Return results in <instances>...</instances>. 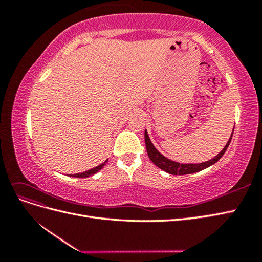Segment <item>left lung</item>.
Returning a JSON list of instances; mask_svg holds the SVG:
<instances>
[{"instance_id": "8db88e82", "label": "left lung", "mask_w": 262, "mask_h": 262, "mask_svg": "<svg viewBox=\"0 0 262 262\" xmlns=\"http://www.w3.org/2000/svg\"><path fill=\"white\" fill-rule=\"evenodd\" d=\"M233 130H234V128H233ZM232 135H233V133H232ZM232 135H231L230 141L226 143L225 147L222 149L220 154H217L214 159L207 161V162L198 163V164H180L178 162H174V161H171L169 159L164 158L163 155L161 154L158 151V149L153 146V144L151 143V140H149L146 130H145V144H146V149H147L148 157L155 165L159 166L160 169L164 170L165 172H168V173H170V174L182 176V174H190V173H194V172L202 171L206 168H208V166L213 165L214 163H216L217 161H219L222 157H223V154L225 153L227 147H229L231 140H232Z\"/></svg>"}]
</instances>
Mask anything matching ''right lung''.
Returning a JSON list of instances; mask_svg holds the SVG:
<instances>
[{
	"mask_svg": "<svg viewBox=\"0 0 262 262\" xmlns=\"http://www.w3.org/2000/svg\"><path fill=\"white\" fill-rule=\"evenodd\" d=\"M105 162H107V161H105ZM105 162H104V163H102V164L98 165L97 168H94V169H91V170L85 171V172H82V173H76V174H73V177H76V178H86V177H90V176H92V174H94V173H97V172H98L99 170H101V169L103 168V165L105 164Z\"/></svg>",
	"mask_w": 262,
	"mask_h": 262,
	"instance_id": "obj_1",
	"label": "right lung"
}]
</instances>
